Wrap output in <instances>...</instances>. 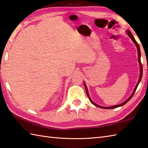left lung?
I'll return each mask as SVG.
<instances>
[{"mask_svg": "<svg viewBox=\"0 0 148 148\" xmlns=\"http://www.w3.org/2000/svg\"><path fill=\"white\" fill-rule=\"evenodd\" d=\"M127 34H128V36L130 37L131 39L132 40V41L134 42L135 45H136V47H137V52H138V58H139V65H140V76H139V81H138V83H137V85H136V88H134V92H133L132 94V95H130V97L129 98H128V99L126 100V101H125L124 102H123L122 103H120V104H119V105H116V106H111V107H103V106H100L97 105V104H96V103H94V102L92 101V99H90V96H89V94H88V90H87L86 85V84L84 83V87H85V89H86V92L87 96H88V99H89V100H90V101L91 102H92L93 105H95V106H97V107H99V108H102V109H114V108H118V107L123 106V105H125V103H127L128 101H129V100L131 99L132 97H133L134 94L135 92H136V89H137V88L138 85H139V83L140 82L141 79H142V76H143V65H142V64H141V62H140V48H139V44H138V43L137 42V41L136 40V39H134V36L132 35V33L130 32V31H129V30H127Z\"/></svg>", "mask_w": 148, "mask_h": 148, "instance_id": "8db88e82", "label": "left lung"}]
</instances>
